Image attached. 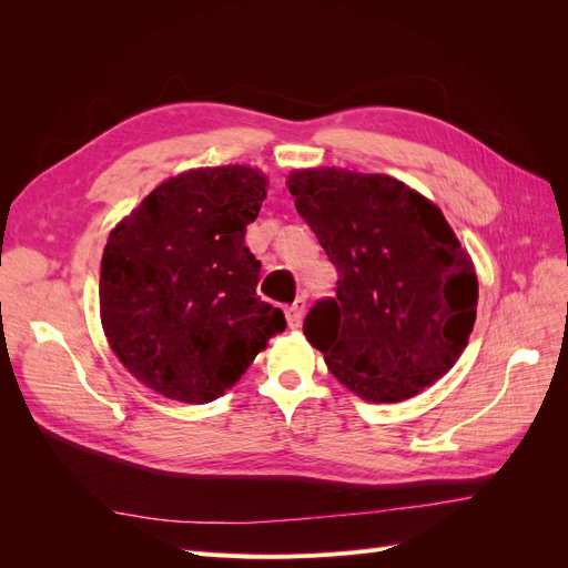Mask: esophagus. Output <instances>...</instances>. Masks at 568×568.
Wrapping results in <instances>:
<instances>
[{
    "instance_id": "1",
    "label": "esophagus",
    "mask_w": 568,
    "mask_h": 568,
    "mask_svg": "<svg viewBox=\"0 0 568 568\" xmlns=\"http://www.w3.org/2000/svg\"><path fill=\"white\" fill-rule=\"evenodd\" d=\"M284 315H286L288 329H298L303 322V315H305V296H298L294 303H291L284 311Z\"/></svg>"
}]
</instances>
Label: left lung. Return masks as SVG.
Masks as SVG:
<instances>
[{"label":"left lung","instance_id":"left-lung-1","mask_svg":"<svg viewBox=\"0 0 568 568\" xmlns=\"http://www.w3.org/2000/svg\"><path fill=\"white\" fill-rule=\"evenodd\" d=\"M286 186L338 270L336 298L303 334L367 403H400L448 374L469 343L478 280L438 205L382 173L301 168Z\"/></svg>","mask_w":568,"mask_h":568}]
</instances>
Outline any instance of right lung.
Segmentation results:
<instances>
[{
    "mask_svg": "<svg viewBox=\"0 0 568 568\" xmlns=\"http://www.w3.org/2000/svg\"><path fill=\"white\" fill-rule=\"evenodd\" d=\"M267 196L251 165L192 168L163 180L111 230L99 315L111 351L146 388L203 405L225 395L286 329L255 294L244 246Z\"/></svg>",
    "mask_w": 568,
    "mask_h": 568,
    "instance_id": "add662e5",
    "label": "right lung"
}]
</instances>
